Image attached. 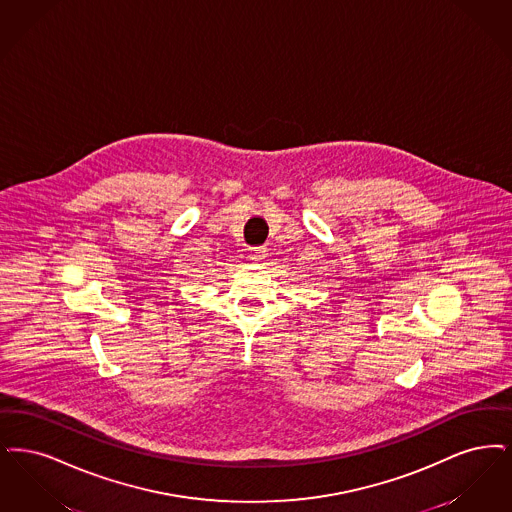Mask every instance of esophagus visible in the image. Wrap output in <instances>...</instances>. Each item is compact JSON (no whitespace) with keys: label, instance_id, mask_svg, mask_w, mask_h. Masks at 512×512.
I'll return each mask as SVG.
<instances>
[{"label":"esophagus","instance_id":"obj_1","mask_svg":"<svg viewBox=\"0 0 512 512\" xmlns=\"http://www.w3.org/2000/svg\"><path fill=\"white\" fill-rule=\"evenodd\" d=\"M252 252H250V260L252 262H264L266 260V246H256V248H250Z\"/></svg>","mask_w":512,"mask_h":512}]
</instances>
